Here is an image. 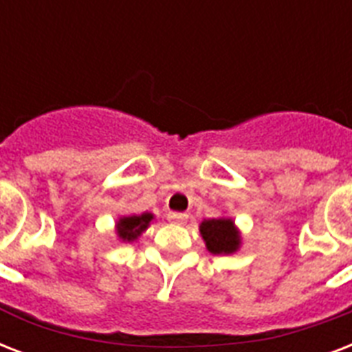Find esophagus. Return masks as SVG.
Masks as SVG:
<instances>
[{
	"mask_svg": "<svg viewBox=\"0 0 352 352\" xmlns=\"http://www.w3.org/2000/svg\"><path fill=\"white\" fill-rule=\"evenodd\" d=\"M188 219V214H184V212H170L168 214V221H171V223H186Z\"/></svg>",
	"mask_w": 352,
	"mask_h": 352,
	"instance_id": "1",
	"label": "esophagus"
}]
</instances>
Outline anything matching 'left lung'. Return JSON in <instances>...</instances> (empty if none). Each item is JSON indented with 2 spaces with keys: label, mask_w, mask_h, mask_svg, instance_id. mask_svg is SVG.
Instances as JSON below:
<instances>
[{
  "label": "left lung",
  "mask_w": 352,
  "mask_h": 352,
  "mask_svg": "<svg viewBox=\"0 0 352 352\" xmlns=\"http://www.w3.org/2000/svg\"><path fill=\"white\" fill-rule=\"evenodd\" d=\"M199 232H201V237L206 245V250L214 256L235 254L243 243L239 228L235 226V221L232 217L204 219L199 225Z\"/></svg>",
  "instance_id": "left-lung-1"
}]
</instances>
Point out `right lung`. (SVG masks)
Masks as SVG:
<instances>
[{"label": "right lung", "mask_w": 352, "mask_h": 352, "mask_svg": "<svg viewBox=\"0 0 352 352\" xmlns=\"http://www.w3.org/2000/svg\"><path fill=\"white\" fill-rule=\"evenodd\" d=\"M153 219L155 215L149 214V212H144V214L138 215H124L115 223V234H117L118 241H122V243H133L142 235V232L148 230V226L151 225Z\"/></svg>", "instance_id": "1"}]
</instances>
